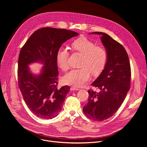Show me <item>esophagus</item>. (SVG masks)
<instances>
[{"mask_svg":"<svg viewBox=\"0 0 147 147\" xmlns=\"http://www.w3.org/2000/svg\"><path fill=\"white\" fill-rule=\"evenodd\" d=\"M71 90H79L80 89L79 88H75V87H71Z\"/></svg>","mask_w":147,"mask_h":147,"instance_id":"34e87169","label":"esophagus"}]
</instances>
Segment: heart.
I'll return each instance as SVG.
<instances>
[{
    "mask_svg": "<svg viewBox=\"0 0 147 147\" xmlns=\"http://www.w3.org/2000/svg\"><path fill=\"white\" fill-rule=\"evenodd\" d=\"M72 49L83 55L80 65L78 69H73L63 77L65 84L81 87L90 79L91 72L94 76L100 75L104 70L107 62L108 55L104 48L97 46L86 37L78 38L71 44ZM69 51L68 48L61 46L57 53V62L64 71L69 68Z\"/></svg>",
    "mask_w": 147,
    "mask_h": 147,
    "instance_id": "heart-1",
    "label": "heart"
}]
</instances>
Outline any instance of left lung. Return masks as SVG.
Instances as JSON below:
<instances>
[{
  "mask_svg": "<svg viewBox=\"0 0 147 147\" xmlns=\"http://www.w3.org/2000/svg\"><path fill=\"white\" fill-rule=\"evenodd\" d=\"M100 35L108 55L104 70L92 84L100 91L88 90V102L83 107L84 114L95 121H102L112 117L123 102L130 88L131 67L123 46L102 32Z\"/></svg>",
  "mask_w": 147,
  "mask_h": 147,
  "instance_id": "left-lung-1",
  "label": "left lung"
}]
</instances>
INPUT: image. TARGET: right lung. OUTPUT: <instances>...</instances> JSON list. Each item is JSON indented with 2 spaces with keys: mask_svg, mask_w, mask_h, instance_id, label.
<instances>
[{
  "mask_svg": "<svg viewBox=\"0 0 147 147\" xmlns=\"http://www.w3.org/2000/svg\"><path fill=\"white\" fill-rule=\"evenodd\" d=\"M64 29L42 28L35 31L22 47L18 60V85L24 100L37 117L51 119L61 111L69 86L58 88L59 74L57 53L62 43L78 36ZM38 61L43 66L41 73L34 76L28 65Z\"/></svg>",
  "mask_w": 147,
  "mask_h": 147,
  "instance_id": "1",
  "label": "right lung"
}]
</instances>
